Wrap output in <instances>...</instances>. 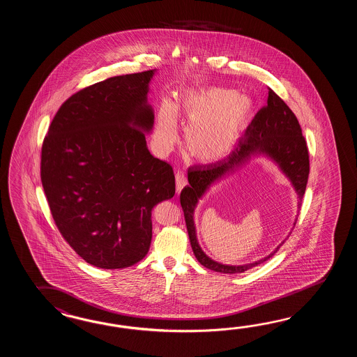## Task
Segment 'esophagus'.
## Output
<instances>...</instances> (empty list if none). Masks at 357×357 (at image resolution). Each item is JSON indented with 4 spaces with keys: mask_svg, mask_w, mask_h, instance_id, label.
I'll list each match as a JSON object with an SVG mask.
<instances>
[{
    "mask_svg": "<svg viewBox=\"0 0 357 357\" xmlns=\"http://www.w3.org/2000/svg\"><path fill=\"white\" fill-rule=\"evenodd\" d=\"M175 182H176V192L179 193L181 190L187 185V176L183 172H176L175 174Z\"/></svg>",
    "mask_w": 357,
    "mask_h": 357,
    "instance_id": "esophagus-1",
    "label": "esophagus"
}]
</instances>
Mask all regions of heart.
Returning a JSON list of instances; mask_svg holds the SVG:
<instances>
[{"instance_id": "heart-1", "label": "heart", "mask_w": 357, "mask_h": 357, "mask_svg": "<svg viewBox=\"0 0 357 357\" xmlns=\"http://www.w3.org/2000/svg\"><path fill=\"white\" fill-rule=\"evenodd\" d=\"M178 110L190 123L185 146L193 159L216 162L229 155L254 112V102L236 89L222 87L184 91ZM158 142L169 149L178 139V115L174 103L162 101L156 123Z\"/></svg>"}]
</instances>
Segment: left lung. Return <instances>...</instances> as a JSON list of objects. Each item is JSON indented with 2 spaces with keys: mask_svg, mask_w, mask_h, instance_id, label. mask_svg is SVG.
<instances>
[{
  "mask_svg": "<svg viewBox=\"0 0 357 357\" xmlns=\"http://www.w3.org/2000/svg\"><path fill=\"white\" fill-rule=\"evenodd\" d=\"M255 153H265L277 162L294 184V190L298 195V208H301L302 199L309 179V149L305 137L302 135L301 126L294 111L288 107V105L271 88H269L268 103L257 111L254 119L247 127L246 137L239 141L236 150L231 151L227 158L216 162L188 167L190 184L185 185L181 192V205L193 254L198 262L207 269L224 274L243 273L269 260L284 243L283 241L269 256L261 260L239 266L222 265L214 261L198 246L193 222V213L198 198L202 197V195L213 183L243 165L251 158V155Z\"/></svg>",
  "mask_w": 357,
  "mask_h": 357,
  "instance_id": "left-lung-1",
  "label": "left lung"
}]
</instances>
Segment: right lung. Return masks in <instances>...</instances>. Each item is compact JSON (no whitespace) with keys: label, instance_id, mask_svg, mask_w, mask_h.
Instances as JSON below:
<instances>
[{"label":"right lung","instance_id":"obj_1","mask_svg":"<svg viewBox=\"0 0 357 357\" xmlns=\"http://www.w3.org/2000/svg\"><path fill=\"white\" fill-rule=\"evenodd\" d=\"M155 70L112 77L70 96L42 144L40 181L56 227L101 269L132 266L149 252L151 211L173 197L175 176L150 153L143 130Z\"/></svg>","mask_w":357,"mask_h":357}]
</instances>
